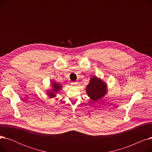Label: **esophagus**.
Segmentation results:
<instances>
[{"label":"esophagus","instance_id":"34e87169","mask_svg":"<svg viewBox=\"0 0 152 152\" xmlns=\"http://www.w3.org/2000/svg\"><path fill=\"white\" fill-rule=\"evenodd\" d=\"M71 84L73 86H77V83H76V82H72Z\"/></svg>","mask_w":152,"mask_h":152}]
</instances>
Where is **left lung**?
Listing matches in <instances>:
<instances>
[{"instance_id": "1", "label": "left lung", "mask_w": 152, "mask_h": 152, "mask_svg": "<svg viewBox=\"0 0 152 152\" xmlns=\"http://www.w3.org/2000/svg\"><path fill=\"white\" fill-rule=\"evenodd\" d=\"M86 92L88 97L93 101L96 102L104 97L108 93V86L102 79L93 76L86 86Z\"/></svg>"}]
</instances>
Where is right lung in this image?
<instances>
[{"label":"right lung","instance_id":"add662e5","mask_svg":"<svg viewBox=\"0 0 152 152\" xmlns=\"http://www.w3.org/2000/svg\"><path fill=\"white\" fill-rule=\"evenodd\" d=\"M51 89H49L46 91V94L49 96V99H53L57 96L60 90L62 89L63 86L60 83H58L55 81H52L50 85Z\"/></svg>","mask_w":152,"mask_h":152}]
</instances>
